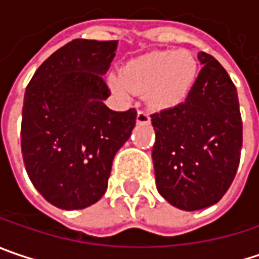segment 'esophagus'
<instances>
[{"label": "esophagus", "instance_id": "34e87169", "mask_svg": "<svg viewBox=\"0 0 259 259\" xmlns=\"http://www.w3.org/2000/svg\"><path fill=\"white\" fill-rule=\"evenodd\" d=\"M137 122L139 123H149L150 122V115L147 110H139L137 113Z\"/></svg>", "mask_w": 259, "mask_h": 259}]
</instances>
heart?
Segmentation results:
<instances>
[{
  "instance_id": "1",
  "label": "heart",
  "mask_w": 259,
  "mask_h": 259,
  "mask_svg": "<svg viewBox=\"0 0 259 259\" xmlns=\"http://www.w3.org/2000/svg\"><path fill=\"white\" fill-rule=\"evenodd\" d=\"M197 79V62L186 50L155 51L128 62L109 82L120 97L146 94L157 109H171L186 102Z\"/></svg>"
}]
</instances>
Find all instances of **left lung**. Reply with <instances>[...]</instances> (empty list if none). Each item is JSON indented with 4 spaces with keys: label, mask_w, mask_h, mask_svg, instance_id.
<instances>
[{
    "label": "left lung",
    "mask_w": 259,
    "mask_h": 259,
    "mask_svg": "<svg viewBox=\"0 0 259 259\" xmlns=\"http://www.w3.org/2000/svg\"><path fill=\"white\" fill-rule=\"evenodd\" d=\"M202 65L186 102L152 115L157 192L172 206L197 211L231 186L242 150L239 99L229 73L200 51Z\"/></svg>",
    "instance_id": "obj_1"
}]
</instances>
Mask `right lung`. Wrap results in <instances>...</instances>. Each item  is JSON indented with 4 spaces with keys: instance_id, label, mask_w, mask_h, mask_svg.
<instances>
[{
    "instance_id": "add662e5",
    "label": "right lung",
    "mask_w": 259,
    "mask_h": 259,
    "mask_svg": "<svg viewBox=\"0 0 259 259\" xmlns=\"http://www.w3.org/2000/svg\"><path fill=\"white\" fill-rule=\"evenodd\" d=\"M116 41L73 39L53 53L29 82L22 110L26 172L51 205L72 211L102 199L116 152L137 110H110L104 75Z\"/></svg>"
}]
</instances>
